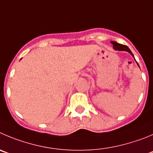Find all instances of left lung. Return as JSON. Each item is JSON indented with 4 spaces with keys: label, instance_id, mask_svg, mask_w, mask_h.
I'll return each mask as SVG.
<instances>
[{
    "label": "left lung",
    "instance_id": "8db88e82",
    "mask_svg": "<svg viewBox=\"0 0 153 153\" xmlns=\"http://www.w3.org/2000/svg\"><path fill=\"white\" fill-rule=\"evenodd\" d=\"M111 44L113 45L114 50H115V51H127V52L129 53L130 54H131V56H132L134 58V55H133V53H132V52L131 51V50H130L129 48L126 46V45H123V44H118V43L115 42V41H111ZM134 59H135V58H134ZM135 60H136V59H135ZM137 65L139 66L137 62Z\"/></svg>",
    "mask_w": 153,
    "mask_h": 153
}]
</instances>
